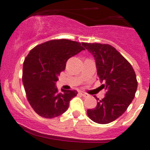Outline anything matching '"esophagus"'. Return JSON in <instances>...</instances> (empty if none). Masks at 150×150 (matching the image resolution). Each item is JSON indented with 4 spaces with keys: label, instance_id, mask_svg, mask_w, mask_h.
Here are the masks:
<instances>
[{
    "label": "esophagus",
    "instance_id": "esophagus-1",
    "mask_svg": "<svg viewBox=\"0 0 150 150\" xmlns=\"http://www.w3.org/2000/svg\"><path fill=\"white\" fill-rule=\"evenodd\" d=\"M79 94L81 95L83 97H85V98L87 97V96H88V94H86V93H85V92H80Z\"/></svg>",
    "mask_w": 150,
    "mask_h": 150
}]
</instances>
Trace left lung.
Wrapping results in <instances>:
<instances>
[{"instance_id": "left-lung-1", "label": "left lung", "mask_w": 150, "mask_h": 150, "mask_svg": "<svg viewBox=\"0 0 150 150\" xmlns=\"http://www.w3.org/2000/svg\"><path fill=\"white\" fill-rule=\"evenodd\" d=\"M82 45L96 60L100 86L106 90L96 108L87 110L91 120L100 124H109L127 110L138 87L136 75L131 64L115 48L104 43H83ZM96 98V96H95Z\"/></svg>"}]
</instances>
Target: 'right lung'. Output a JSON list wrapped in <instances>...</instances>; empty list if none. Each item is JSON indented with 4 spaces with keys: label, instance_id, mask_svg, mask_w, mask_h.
Listing matches in <instances>:
<instances>
[{
    "label": "right lung",
    "instance_id": "right-lung-1",
    "mask_svg": "<svg viewBox=\"0 0 150 150\" xmlns=\"http://www.w3.org/2000/svg\"><path fill=\"white\" fill-rule=\"evenodd\" d=\"M84 48L77 41L60 39L45 42L29 52L23 66V81L28 101L37 114L53 118L65 112L76 90L59 92L55 86L58 75L69 58Z\"/></svg>",
    "mask_w": 150,
    "mask_h": 150
}]
</instances>
